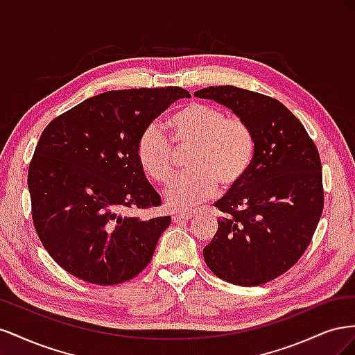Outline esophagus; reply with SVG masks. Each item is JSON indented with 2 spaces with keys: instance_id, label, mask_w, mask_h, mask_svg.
<instances>
[{
  "instance_id": "obj_1",
  "label": "esophagus",
  "mask_w": 355,
  "mask_h": 355,
  "mask_svg": "<svg viewBox=\"0 0 355 355\" xmlns=\"http://www.w3.org/2000/svg\"><path fill=\"white\" fill-rule=\"evenodd\" d=\"M192 218V213H178V214H173L171 216V220H173L175 223H180V222H187Z\"/></svg>"
}]
</instances>
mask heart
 Returning a JSON list of instances; mask_svg holds the SVG:
<instances>
[{
    "instance_id": "b5f03b06",
    "label": "heart",
    "mask_w": 355,
    "mask_h": 355,
    "mask_svg": "<svg viewBox=\"0 0 355 355\" xmlns=\"http://www.w3.org/2000/svg\"><path fill=\"white\" fill-rule=\"evenodd\" d=\"M171 140L178 151H187V173L164 191L170 210L184 211L210 200L220 185L230 191L241 185L252 168L256 141L252 128L240 118H228L219 106L192 102L170 120ZM158 123L139 135L136 155L145 173L159 184L173 176L176 150Z\"/></svg>"
}]
</instances>
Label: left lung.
Listing matches in <instances>:
<instances>
[{
    "label": "left lung",
    "mask_w": 355,
    "mask_h": 355,
    "mask_svg": "<svg viewBox=\"0 0 355 355\" xmlns=\"http://www.w3.org/2000/svg\"><path fill=\"white\" fill-rule=\"evenodd\" d=\"M196 96L227 106L256 141L249 175L214 202L223 216L204 261L225 282L261 286L290 270L315 232L324 204L318 151L302 123L270 96L234 85Z\"/></svg>",
    "instance_id": "1"
}]
</instances>
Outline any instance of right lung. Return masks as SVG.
I'll return each mask as SVG.
<instances>
[{
	"instance_id": "right-lung-1",
	"label": "right lung",
	"mask_w": 355,
	"mask_h": 355,
	"mask_svg": "<svg viewBox=\"0 0 355 355\" xmlns=\"http://www.w3.org/2000/svg\"><path fill=\"white\" fill-rule=\"evenodd\" d=\"M191 94L180 87L101 93L55 118L28 171L32 219L63 270L99 286L132 280L151 262L170 216L127 210L161 204L136 155L144 128Z\"/></svg>"
}]
</instances>
